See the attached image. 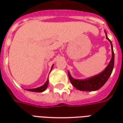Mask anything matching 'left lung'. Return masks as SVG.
I'll return each mask as SVG.
<instances>
[{"label": "left lung", "mask_w": 123, "mask_h": 123, "mask_svg": "<svg viewBox=\"0 0 123 123\" xmlns=\"http://www.w3.org/2000/svg\"><path fill=\"white\" fill-rule=\"evenodd\" d=\"M106 38L109 41V42L111 43L112 57H111L109 64L107 65V67H106L105 69L104 70L103 72H101L99 74L94 76L93 77L89 78L86 79V80L74 79L70 76L69 72L68 73L70 82L73 85V86L76 88L77 90L81 91H88V92L98 90L99 89H100L105 84L106 82L109 79V76H111L114 67V57H115V55H114L112 43L107 37V33H106Z\"/></svg>", "instance_id": "1"}]
</instances>
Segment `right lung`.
<instances>
[{
    "label": "right lung",
    "instance_id": "1",
    "mask_svg": "<svg viewBox=\"0 0 123 123\" xmlns=\"http://www.w3.org/2000/svg\"><path fill=\"white\" fill-rule=\"evenodd\" d=\"M53 68V67H52ZM52 68H51V69H52ZM49 84V80H47V82H46L44 84H43L42 86H41V87H39V88H34V89H29V90H27L28 91H30V92H42L43 91H45L47 88V86H48Z\"/></svg>",
    "mask_w": 123,
    "mask_h": 123
}]
</instances>
